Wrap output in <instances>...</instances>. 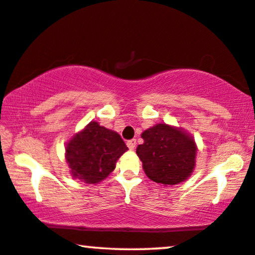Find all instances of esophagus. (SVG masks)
Here are the masks:
<instances>
[{
	"instance_id": "esophagus-1",
	"label": "esophagus",
	"mask_w": 255,
	"mask_h": 255,
	"mask_svg": "<svg viewBox=\"0 0 255 255\" xmlns=\"http://www.w3.org/2000/svg\"><path fill=\"white\" fill-rule=\"evenodd\" d=\"M127 147L130 149V150H134L135 147H136V140H129L127 141Z\"/></svg>"
}]
</instances>
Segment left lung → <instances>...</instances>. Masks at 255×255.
Here are the masks:
<instances>
[{
    "label": "left lung",
    "instance_id": "8db88e82",
    "mask_svg": "<svg viewBox=\"0 0 255 255\" xmlns=\"http://www.w3.org/2000/svg\"><path fill=\"white\" fill-rule=\"evenodd\" d=\"M143 143L136 154L145 175L163 185L184 182L196 165L197 145L192 135L181 127L157 124L141 134Z\"/></svg>",
    "mask_w": 255,
    "mask_h": 255
}]
</instances>
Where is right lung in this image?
<instances>
[{
	"instance_id": "right-lung-1",
	"label": "right lung",
	"mask_w": 255,
	"mask_h": 255,
	"mask_svg": "<svg viewBox=\"0 0 255 255\" xmlns=\"http://www.w3.org/2000/svg\"><path fill=\"white\" fill-rule=\"evenodd\" d=\"M127 150L117 131L91 121L66 142L65 159L74 178L97 184L114 170L117 161Z\"/></svg>"
}]
</instances>
